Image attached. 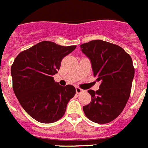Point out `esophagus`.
Here are the masks:
<instances>
[{
    "label": "esophagus",
    "mask_w": 148,
    "mask_h": 148,
    "mask_svg": "<svg viewBox=\"0 0 148 148\" xmlns=\"http://www.w3.org/2000/svg\"><path fill=\"white\" fill-rule=\"evenodd\" d=\"M75 90H76V93H77V94H79V93H82V92L84 91V90H82V88H78V87H77V88H75Z\"/></svg>",
    "instance_id": "1"
}]
</instances>
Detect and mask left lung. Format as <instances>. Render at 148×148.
Returning <instances> with one entry per match:
<instances>
[{
  "label": "left lung",
  "instance_id": "8db88e82",
  "mask_svg": "<svg viewBox=\"0 0 148 148\" xmlns=\"http://www.w3.org/2000/svg\"><path fill=\"white\" fill-rule=\"evenodd\" d=\"M80 46L90 60L96 80L101 82L98 90H88L91 101L83 110L93 122L108 123L120 115L130 96L135 74L132 58L121 46L103 40Z\"/></svg>",
  "mask_w": 148,
  "mask_h": 148
}]
</instances>
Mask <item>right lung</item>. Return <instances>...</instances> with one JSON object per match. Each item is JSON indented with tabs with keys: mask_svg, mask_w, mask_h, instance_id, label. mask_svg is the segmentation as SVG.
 I'll return each instance as SVG.
<instances>
[{
	"mask_svg": "<svg viewBox=\"0 0 148 148\" xmlns=\"http://www.w3.org/2000/svg\"><path fill=\"white\" fill-rule=\"evenodd\" d=\"M75 48L42 41L20 52L14 60L11 66L14 93L25 112L38 122L58 121L75 96V87L60 86L53 75L60 69L63 58Z\"/></svg>",
	"mask_w": 148,
	"mask_h": 148,
	"instance_id": "add662e5",
	"label": "right lung"
}]
</instances>
